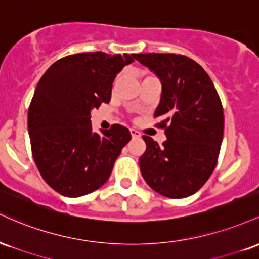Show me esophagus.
Returning <instances> with one entry per match:
<instances>
[{
    "label": "esophagus",
    "mask_w": 259,
    "mask_h": 259,
    "mask_svg": "<svg viewBox=\"0 0 259 259\" xmlns=\"http://www.w3.org/2000/svg\"><path fill=\"white\" fill-rule=\"evenodd\" d=\"M130 134H132L133 139H139V138H141V134H140L136 129H130Z\"/></svg>",
    "instance_id": "34e87169"
}]
</instances>
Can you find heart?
<instances>
[{
	"mask_svg": "<svg viewBox=\"0 0 259 259\" xmlns=\"http://www.w3.org/2000/svg\"><path fill=\"white\" fill-rule=\"evenodd\" d=\"M142 79H144V78H146V76H148V74L147 73H142Z\"/></svg>",
	"mask_w": 259,
	"mask_h": 259,
	"instance_id": "b5f03b06",
	"label": "heart"
}]
</instances>
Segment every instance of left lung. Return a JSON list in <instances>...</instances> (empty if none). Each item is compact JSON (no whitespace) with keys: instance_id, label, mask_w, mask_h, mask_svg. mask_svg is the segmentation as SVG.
I'll return each mask as SVG.
<instances>
[{"instance_id":"left-lung-1","label":"left lung","mask_w":259,"mask_h":259,"mask_svg":"<svg viewBox=\"0 0 259 259\" xmlns=\"http://www.w3.org/2000/svg\"><path fill=\"white\" fill-rule=\"evenodd\" d=\"M162 82L154 117L165 130L159 146L144 135L140 170L148 186L169 198L194 195L214 170L224 133L223 106L212 80L194 59L175 53L134 55Z\"/></svg>"}]
</instances>
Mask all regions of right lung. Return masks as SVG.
<instances>
[{
  "instance_id": "obj_1",
  "label": "right lung",
  "mask_w": 259,
  "mask_h": 259,
  "mask_svg": "<svg viewBox=\"0 0 259 259\" xmlns=\"http://www.w3.org/2000/svg\"><path fill=\"white\" fill-rule=\"evenodd\" d=\"M134 55L76 53L55 62L35 89L28 129L35 164L44 180L67 197L91 194L108 180L132 139L115 124L92 132L91 111L111 101L117 74Z\"/></svg>"
}]
</instances>
